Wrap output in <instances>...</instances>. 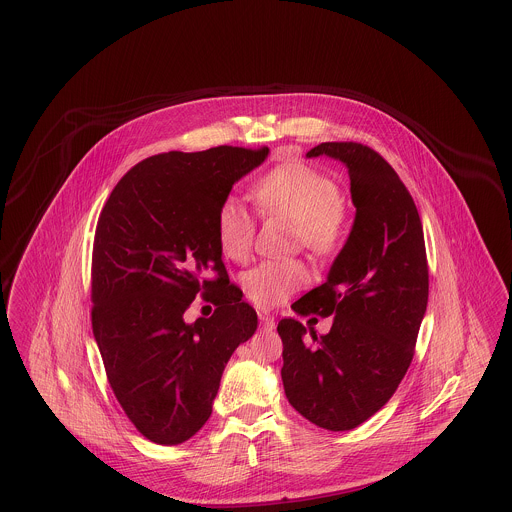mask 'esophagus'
Segmentation results:
<instances>
[{
	"mask_svg": "<svg viewBox=\"0 0 512 512\" xmlns=\"http://www.w3.org/2000/svg\"><path fill=\"white\" fill-rule=\"evenodd\" d=\"M259 322H261V326H263L265 330H272V328L276 326V322H274V317H270L268 313H259Z\"/></svg>",
	"mask_w": 512,
	"mask_h": 512,
	"instance_id": "esophagus-1",
	"label": "esophagus"
}]
</instances>
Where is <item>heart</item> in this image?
<instances>
[{"mask_svg":"<svg viewBox=\"0 0 512 512\" xmlns=\"http://www.w3.org/2000/svg\"><path fill=\"white\" fill-rule=\"evenodd\" d=\"M253 197L261 211L293 220L297 242L318 255L334 251L345 236L347 215L338 184L305 163L274 167L255 184ZM253 238V215L240 201L224 199L217 213L220 251L232 261H244ZM309 278V268L299 261H263L245 272V295L257 307L270 309L305 286Z\"/></svg>","mask_w":512,"mask_h":512,"instance_id":"1","label":"heart"}]
</instances>
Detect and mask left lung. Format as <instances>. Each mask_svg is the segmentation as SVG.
I'll list each match as a JSON object with an SVG mask.
<instances>
[{
    "label": "left lung",
    "mask_w": 512,
    "mask_h": 512,
    "mask_svg": "<svg viewBox=\"0 0 512 512\" xmlns=\"http://www.w3.org/2000/svg\"><path fill=\"white\" fill-rule=\"evenodd\" d=\"M341 161L355 220L322 286L299 315L334 317L326 336L282 318V382L293 409L318 428L345 432L378 413L401 384L428 305L422 222L409 190L374 149L326 142L307 157Z\"/></svg>",
    "instance_id": "obj_1"
}]
</instances>
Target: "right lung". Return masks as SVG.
I'll use <instances>...</instances> for the list:
<instances>
[{
    "label": "right lung",
    "instance_id": "obj_1",
    "mask_svg": "<svg viewBox=\"0 0 512 512\" xmlns=\"http://www.w3.org/2000/svg\"><path fill=\"white\" fill-rule=\"evenodd\" d=\"M268 147L219 146L153 155L126 172L99 215L92 328L122 411L149 441L178 445L213 413L224 366L257 330L230 284L217 213ZM201 292L213 318L183 313Z\"/></svg>",
    "mask_w": 512,
    "mask_h": 512
}]
</instances>
